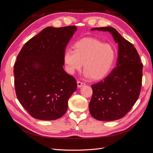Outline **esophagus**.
<instances>
[{
    "mask_svg": "<svg viewBox=\"0 0 153 153\" xmlns=\"http://www.w3.org/2000/svg\"><path fill=\"white\" fill-rule=\"evenodd\" d=\"M77 85L78 88H81V87H82V86H84L85 85V83L83 82H81L79 81H77Z\"/></svg>",
    "mask_w": 153,
    "mask_h": 153,
    "instance_id": "obj_1",
    "label": "esophagus"
}]
</instances>
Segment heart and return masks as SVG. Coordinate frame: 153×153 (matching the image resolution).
<instances>
[{"mask_svg":"<svg viewBox=\"0 0 153 153\" xmlns=\"http://www.w3.org/2000/svg\"><path fill=\"white\" fill-rule=\"evenodd\" d=\"M74 51H65L63 62L68 73L79 71L84 65L85 76L99 80L110 72L116 59V51L110 44L97 39L85 38L73 45Z\"/></svg>","mask_w":153,"mask_h":153,"instance_id":"b5f03b06","label":"heart"}]
</instances>
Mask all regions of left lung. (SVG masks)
I'll return each instance as SVG.
<instances>
[{"instance_id": "left-lung-1", "label": "left lung", "mask_w": 153, "mask_h": 153, "mask_svg": "<svg viewBox=\"0 0 153 153\" xmlns=\"http://www.w3.org/2000/svg\"><path fill=\"white\" fill-rule=\"evenodd\" d=\"M108 31L118 43L116 67L103 80L91 85L93 95L89 110L94 119L101 121L120 119L128 113L140 92L143 64L137 51L112 27L91 30Z\"/></svg>"}]
</instances>
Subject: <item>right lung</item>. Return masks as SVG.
Listing matches in <instances>:
<instances>
[{
    "label": "right lung",
    "instance_id": "1",
    "mask_svg": "<svg viewBox=\"0 0 153 153\" xmlns=\"http://www.w3.org/2000/svg\"><path fill=\"white\" fill-rule=\"evenodd\" d=\"M76 30V26L47 27L26 42L17 56L13 71L16 97L36 119L62 117L77 90L75 78L63 67L65 49Z\"/></svg>",
    "mask_w": 153,
    "mask_h": 153
}]
</instances>
